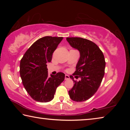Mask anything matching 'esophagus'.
I'll return each mask as SVG.
<instances>
[{
	"label": "esophagus",
	"mask_w": 130,
	"mask_h": 130,
	"mask_svg": "<svg viewBox=\"0 0 130 130\" xmlns=\"http://www.w3.org/2000/svg\"><path fill=\"white\" fill-rule=\"evenodd\" d=\"M69 78H70L69 76L67 75V74H65V80H69Z\"/></svg>",
	"instance_id": "esophagus-1"
}]
</instances>
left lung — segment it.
<instances>
[{
    "mask_svg": "<svg viewBox=\"0 0 130 130\" xmlns=\"http://www.w3.org/2000/svg\"><path fill=\"white\" fill-rule=\"evenodd\" d=\"M72 47L80 52V57L73 76L81 80H74L73 87L69 91L72 100L77 102L88 100L98 91L105 73V61L104 54L98 46L88 39L80 37H68Z\"/></svg>",
    "mask_w": 130,
    "mask_h": 130,
    "instance_id": "1",
    "label": "left lung"
}]
</instances>
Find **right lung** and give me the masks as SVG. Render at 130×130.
Instances as JSON below:
<instances>
[{
	"label": "right lung",
	"instance_id": "obj_1",
	"mask_svg": "<svg viewBox=\"0 0 130 130\" xmlns=\"http://www.w3.org/2000/svg\"><path fill=\"white\" fill-rule=\"evenodd\" d=\"M62 37L46 36L28 48L20 62V75L24 87L32 99L46 103L53 99L57 88L64 80L65 74L58 72L48 77L47 63Z\"/></svg>",
	"mask_w": 130,
	"mask_h": 130
}]
</instances>
